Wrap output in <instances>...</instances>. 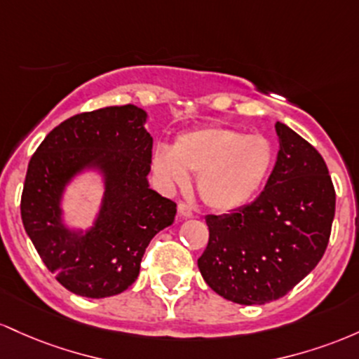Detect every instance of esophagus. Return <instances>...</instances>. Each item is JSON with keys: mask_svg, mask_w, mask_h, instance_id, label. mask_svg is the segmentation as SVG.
<instances>
[{"mask_svg": "<svg viewBox=\"0 0 359 359\" xmlns=\"http://www.w3.org/2000/svg\"><path fill=\"white\" fill-rule=\"evenodd\" d=\"M178 213L184 219H190L193 215V208L188 203H184V201H181V203H178Z\"/></svg>", "mask_w": 359, "mask_h": 359, "instance_id": "obj_1", "label": "esophagus"}]
</instances>
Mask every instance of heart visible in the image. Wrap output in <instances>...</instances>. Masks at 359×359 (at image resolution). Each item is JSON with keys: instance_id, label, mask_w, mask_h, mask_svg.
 Here are the masks:
<instances>
[{"instance_id": "1", "label": "heart", "mask_w": 359, "mask_h": 359, "mask_svg": "<svg viewBox=\"0 0 359 359\" xmlns=\"http://www.w3.org/2000/svg\"><path fill=\"white\" fill-rule=\"evenodd\" d=\"M275 163L268 137L236 128L205 127L176 139L175 147H159L152 169L166 187L184 188L198 176V195L212 210L229 212L249 203L261 190Z\"/></svg>"}]
</instances>
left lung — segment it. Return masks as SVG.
<instances>
[{
  "label": "left lung",
  "mask_w": 359,
  "mask_h": 359,
  "mask_svg": "<svg viewBox=\"0 0 359 359\" xmlns=\"http://www.w3.org/2000/svg\"><path fill=\"white\" fill-rule=\"evenodd\" d=\"M280 151L266 187L251 203L207 215L208 244L198 257L213 292L241 305L285 297L317 266L331 237L336 191L325 161L276 122Z\"/></svg>",
  "instance_id": "obj_1"
}]
</instances>
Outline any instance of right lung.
<instances>
[{"label": "right lung", "instance_id": "add662e5", "mask_svg": "<svg viewBox=\"0 0 359 359\" xmlns=\"http://www.w3.org/2000/svg\"><path fill=\"white\" fill-rule=\"evenodd\" d=\"M134 104L84 111L47 134L28 163L23 227L55 280L88 299L114 297L137 280L152 237L175 222L176 203L149 188L152 137ZM86 168L104 175L99 217L86 233L62 224L60 198Z\"/></svg>", "mask_w": 359, "mask_h": 359}]
</instances>
